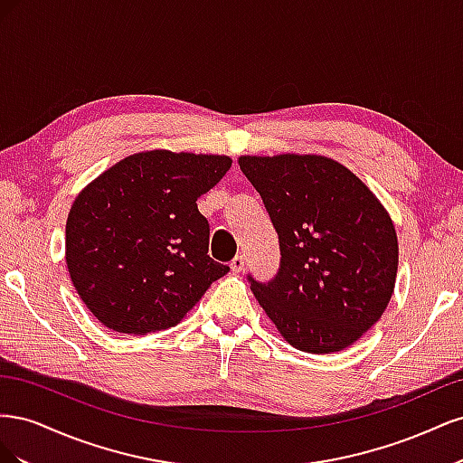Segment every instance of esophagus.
I'll use <instances>...</instances> for the list:
<instances>
[{"instance_id":"obj_1","label":"esophagus","mask_w":463,"mask_h":463,"mask_svg":"<svg viewBox=\"0 0 463 463\" xmlns=\"http://www.w3.org/2000/svg\"><path fill=\"white\" fill-rule=\"evenodd\" d=\"M230 266H232V272H241L243 270V266H245V259L241 257V255H237L232 262H230Z\"/></svg>"}]
</instances>
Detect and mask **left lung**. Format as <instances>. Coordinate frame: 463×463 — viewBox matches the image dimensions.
<instances>
[{"label": "left lung", "instance_id": "obj_1", "mask_svg": "<svg viewBox=\"0 0 463 463\" xmlns=\"http://www.w3.org/2000/svg\"><path fill=\"white\" fill-rule=\"evenodd\" d=\"M279 241L270 282L247 276L288 344L307 354L352 345L383 317L398 272L396 230L359 177L317 154L241 156Z\"/></svg>", "mask_w": 463, "mask_h": 463}]
</instances>
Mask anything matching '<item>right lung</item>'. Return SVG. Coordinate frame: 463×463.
<instances>
[{
	"mask_svg": "<svg viewBox=\"0 0 463 463\" xmlns=\"http://www.w3.org/2000/svg\"><path fill=\"white\" fill-rule=\"evenodd\" d=\"M216 154L146 150L123 158L75 199L65 226L71 282L104 326L165 330L230 272L208 255L197 199L230 170Z\"/></svg>",
	"mask_w": 463,
	"mask_h": 463,
	"instance_id": "1",
	"label": "right lung"
}]
</instances>
